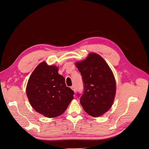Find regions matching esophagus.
I'll return each mask as SVG.
<instances>
[{
  "mask_svg": "<svg viewBox=\"0 0 149 149\" xmlns=\"http://www.w3.org/2000/svg\"><path fill=\"white\" fill-rule=\"evenodd\" d=\"M71 89H72V90L75 93V87L74 86H71Z\"/></svg>",
  "mask_w": 149,
  "mask_h": 149,
  "instance_id": "1",
  "label": "esophagus"
}]
</instances>
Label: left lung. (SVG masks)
<instances>
[{"instance_id":"8db88e82","label":"left lung","mask_w":149,"mask_h":149,"mask_svg":"<svg viewBox=\"0 0 149 149\" xmlns=\"http://www.w3.org/2000/svg\"><path fill=\"white\" fill-rule=\"evenodd\" d=\"M84 92L80 104L90 116L97 117L110 110L116 95V81L112 71L104 58L96 53L89 54L86 60L78 62ZM80 96V95L78 93Z\"/></svg>"}]
</instances>
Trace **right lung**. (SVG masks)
Returning a JSON list of instances; mask_svg holds the SVG:
<instances>
[{"label": "right lung", "mask_w": 149, "mask_h": 149, "mask_svg": "<svg viewBox=\"0 0 149 149\" xmlns=\"http://www.w3.org/2000/svg\"><path fill=\"white\" fill-rule=\"evenodd\" d=\"M26 94L36 111L52 118L65 112L73 100L74 92L66 86L65 78L58 74L57 67L43 62L30 77Z\"/></svg>", "instance_id": "right-lung-1"}]
</instances>
